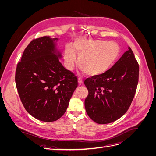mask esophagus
Listing matches in <instances>:
<instances>
[{"label": "esophagus", "instance_id": "obj_1", "mask_svg": "<svg viewBox=\"0 0 156 156\" xmlns=\"http://www.w3.org/2000/svg\"><path fill=\"white\" fill-rule=\"evenodd\" d=\"M78 83L79 84H82L83 83V79L81 77H79L78 78Z\"/></svg>", "mask_w": 156, "mask_h": 156}]
</instances>
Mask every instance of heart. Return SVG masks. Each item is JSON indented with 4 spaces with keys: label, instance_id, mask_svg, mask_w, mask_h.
<instances>
[{
    "label": "heart",
    "instance_id": "b5f03b06",
    "mask_svg": "<svg viewBox=\"0 0 156 156\" xmlns=\"http://www.w3.org/2000/svg\"><path fill=\"white\" fill-rule=\"evenodd\" d=\"M83 72L90 75H100L112 66L119 58V45L114 41L79 39L73 45L68 44L64 51L66 66L72 69L77 61Z\"/></svg>",
    "mask_w": 156,
    "mask_h": 156
}]
</instances>
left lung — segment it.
Segmentation results:
<instances>
[{"label": "left lung", "mask_w": 156, "mask_h": 156, "mask_svg": "<svg viewBox=\"0 0 156 156\" xmlns=\"http://www.w3.org/2000/svg\"><path fill=\"white\" fill-rule=\"evenodd\" d=\"M139 66L131 49L105 73L85 79L88 90L84 101L87 115L98 124L113 122L123 116L133 100Z\"/></svg>", "instance_id": "left-lung-1"}]
</instances>
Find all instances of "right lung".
<instances>
[{
	"label": "right lung",
	"instance_id": "obj_1",
	"mask_svg": "<svg viewBox=\"0 0 156 156\" xmlns=\"http://www.w3.org/2000/svg\"><path fill=\"white\" fill-rule=\"evenodd\" d=\"M58 38L34 39L25 49L16 71L19 96L26 111L43 122L59 119L77 87V78L60 63Z\"/></svg>",
	"mask_w": 156,
	"mask_h": 156
}]
</instances>
